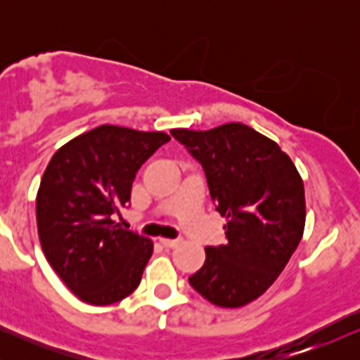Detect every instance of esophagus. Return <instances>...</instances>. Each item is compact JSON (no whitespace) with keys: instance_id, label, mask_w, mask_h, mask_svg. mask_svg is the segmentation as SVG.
<instances>
[{"instance_id":"obj_1","label":"esophagus","mask_w":360,"mask_h":360,"mask_svg":"<svg viewBox=\"0 0 360 360\" xmlns=\"http://www.w3.org/2000/svg\"><path fill=\"white\" fill-rule=\"evenodd\" d=\"M160 243L164 247H169V249H174V247L179 243V240H172V238H160Z\"/></svg>"}]
</instances>
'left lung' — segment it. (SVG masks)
Returning <instances> with one entry per match:
<instances>
[{
	"label": "left lung",
	"mask_w": 360,
	"mask_h": 360,
	"mask_svg": "<svg viewBox=\"0 0 360 360\" xmlns=\"http://www.w3.org/2000/svg\"><path fill=\"white\" fill-rule=\"evenodd\" d=\"M171 134L200 160L225 245L206 247L189 284L221 308H240L272 286L304 232L307 201L298 169L274 140L243 123Z\"/></svg>",
	"instance_id": "obj_1"
}]
</instances>
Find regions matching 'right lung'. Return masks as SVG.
Wrapping results in <instances>:
<instances>
[{"label": "right lung", "instance_id": "right-lung-1", "mask_svg": "<svg viewBox=\"0 0 360 360\" xmlns=\"http://www.w3.org/2000/svg\"><path fill=\"white\" fill-rule=\"evenodd\" d=\"M169 140L164 131L100 125L64 143L45 169L37 193L40 245L84 303H117L140 284L154 243L111 214L130 201L140 166Z\"/></svg>", "mask_w": 360, "mask_h": 360}]
</instances>
